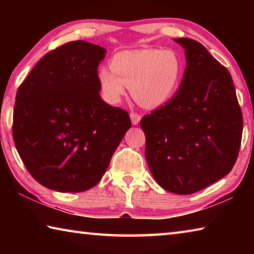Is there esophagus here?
<instances>
[{
  "instance_id": "34e87169",
  "label": "esophagus",
  "mask_w": 254,
  "mask_h": 254,
  "mask_svg": "<svg viewBox=\"0 0 254 254\" xmlns=\"http://www.w3.org/2000/svg\"><path fill=\"white\" fill-rule=\"evenodd\" d=\"M130 118H131V121H132V124H133V126H136V124L139 123V122H140V120H141L140 114L135 113V112H132V113L130 114Z\"/></svg>"
}]
</instances>
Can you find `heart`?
<instances>
[{
  "label": "heart",
  "instance_id": "1",
  "mask_svg": "<svg viewBox=\"0 0 254 254\" xmlns=\"http://www.w3.org/2000/svg\"><path fill=\"white\" fill-rule=\"evenodd\" d=\"M111 69L98 70V83L107 102H119L126 87H131L140 105L157 107L177 89L183 66L174 51L143 49L117 54L111 60Z\"/></svg>",
  "mask_w": 254,
  "mask_h": 254
}]
</instances>
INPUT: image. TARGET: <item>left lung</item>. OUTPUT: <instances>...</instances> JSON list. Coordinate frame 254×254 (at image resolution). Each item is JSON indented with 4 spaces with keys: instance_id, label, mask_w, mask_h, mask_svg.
<instances>
[{
    "instance_id": "8db88e82",
    "label": "left lung",
    "mask_w": 254,
    "mask_h": 254,
    "mask_svg": "<svg viewBox=\"0 0 254 254\" xmlns=\"http://www.w3.org/2000/svg\"><path fill=\"white\" fill-rule=\"evenodd\" d=\"M175 41L186 55L182 83L169 102L141 119L140 127L156 182L166 190L189 195L233 168L243 118L229 70L199 42Z\"/></svg>"
}]
</instances>
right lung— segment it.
<instances>
[{
	"mask_svg": "<svg viewBox=\"0 0 254 254\" xmlns=\"http://www.w3.org/2000/svg\"><path fill=\"white\" fill-rule=\"evenodd\" d=\"M106 50L83 40L46 54L16 92L12 133L30 175L53 190L95 186L131 127L128 113L100 96Z\"/></svg>",
	"mask_w": 254,
	"mask_h": 254,
	"instance_id": "add662e5",
	"label": "right lung"
}]
</instances>
